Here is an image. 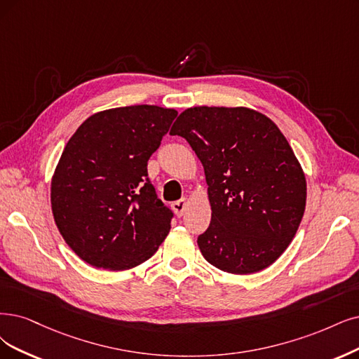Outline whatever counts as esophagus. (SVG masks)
I'll use <instances>...</instances> for the list:
<instances>
[{"instance_id":"1","label":"esophagus","mask_w":359,"mask_h":359,"mask_svg":"<svg viewBox=\"0 0 359 359\" xmlns=\"http://www.w3.org/2000/svg\"><path fill=\"white\" fill-rule=\"evenodd\" d=\"M187 205H188V201L183 198V200H179L176 203H172L171 208H172V211H175L177 217H182L183 213H184V210H187Z\"/></svg>"}]
</instances>
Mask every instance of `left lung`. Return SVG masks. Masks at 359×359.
Returning a JSON list of instances; mask_svg holds the SVG:
<instances>
[{
  "label": "left lung",
  "instance_id": "1",
  "mask_svg": "<svg viewBox=\"0 0 359 359\" xmlns=\"http://www.w3.org/2000/svg\"><path fill=\"white\" fill-rule=\"evenodd\" d=\"M170 135L188 140L204 167L211 222L198 236L217 269L248 275L280 257L306 205V177L280 128L255 109L196 106Z\"/></svg>",
  "mask_w": 359,
  "mask_h": 359
}]
</instances>
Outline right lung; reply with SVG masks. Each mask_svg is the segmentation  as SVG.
Listing matches in <instances>:
<instances>
[{
	"mask_svg": "<svg viewBox=\"0 0 359 359\" xmlns=\"http://www.w3.org/2000/svg\"><path fill=\"white\" fill-rule=\"evenodd\" d=\"M177 111L155 104L88 116L51 177V211L74 253L95 268L126 271L151 259L172 213L148 179V159Z\"/></svg>",
	"mask_w": 359,
	"mask_h": 359,
	"instance_id": "obj_1",
	"label": "right lung"
}]
</instances>
